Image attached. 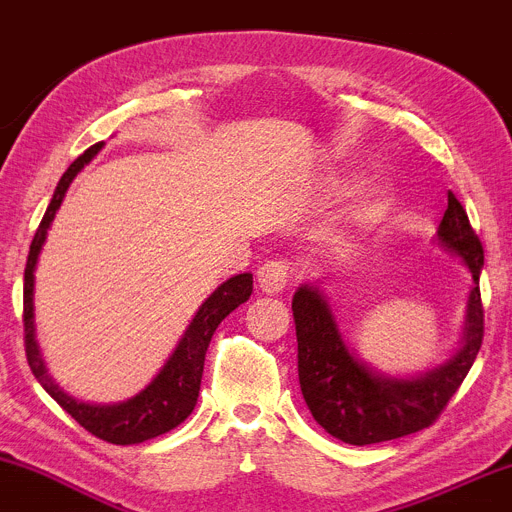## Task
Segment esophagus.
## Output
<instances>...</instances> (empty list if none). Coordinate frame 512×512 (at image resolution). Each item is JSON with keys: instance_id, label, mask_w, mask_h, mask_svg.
<instances>
[{"instance_id": "obj_1", "label": "esophagus", "mask_w": 512, "mask_h": 512, "mask_svg": "<svg viewBox=\"0 0 512 512\" xmlns=\"http://www.w3.org/2000/svg\"><path fill=\"white\" fill-rule=\"evenodd\" d=\"M257 284L264 293L274 296V293H281L289 284V262L284 260H269L264 262L257 272Z\"/></svg>"}]
</instances>
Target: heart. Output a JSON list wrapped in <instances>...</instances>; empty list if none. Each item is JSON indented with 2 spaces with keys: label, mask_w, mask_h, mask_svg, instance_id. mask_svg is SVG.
<instances>
[{
  "label": "heart",
  "mask_w": 512,
  "mask_h": 512,
  "mask_svg": "<svg viewBox=\"0 0 512 512\" xmlns=\"http://www.w3.org/2000/svg\"><path fill=\"white\" fill-rule=\"evenodd\" d=\"M390 209V195L383 185L368 187L366 195H363L361 209H358V219L363 223H378L383 221V216Z\"/></svg>",
  "instance_id": "heart-1"
}]
</instances>
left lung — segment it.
Returning <instances> with one entry per match:
<instances>
[{
    "label": "left lung",
    "mask_w": 512,
    "mask_h": 512,
    "mask_svg": "<svg viewBox=\"0 0 512 512\" xmlns=\"http://www.w3.org/2000/svg\"><path fill=\"white\" fill-rule=\"evenodd\" d=\"M438 243L472 274L467 322L457 354L416 378H392L358 361L339 332L337 317L317 286L303 284L293 296L298 337V380L313 419L349 445H370L428 428L467 378L484 339L479 274L484 248L469 226L467 211L448 192V209L438 226Z\"/></svg>",
    "instance_id": "obj_1"
}]
</instances>
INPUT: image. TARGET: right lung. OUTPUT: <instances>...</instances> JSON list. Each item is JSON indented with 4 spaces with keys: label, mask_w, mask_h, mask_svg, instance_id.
Wrapping results in <instances>:
<instances>
[{
    "label": "right lung",
    "mask_w": 512,
    "mask_h": 512,
    "mask_svg": "<svg viewBox=\"0 0 512 512\" xmlns=\"http://www.w3.org/2000/svg\"><path fill=\"white\" fill-rule=\"evenodd\" d=\"M101 146L103 142L93 144L91 149H86L84 154L67 168V173H64L62 180L57 182V190L50 199V207L45 211L38 231H35L31 252H28L26 274H23V339H26V358L35 380L45 387V392H48V395L55 399L74 421H79L88 433H93V436L101 440H108V443L132 445L161 436V433H168L170 428L182 424V421L192 414L199 397V385H202L204 356H207L211 337H214L216 327L221 325L223 317L233 313L240 303H245L250 298L252 274L245 272L231 276V279L223 281L219 289L211 293L207 301L202 303V308L197 310V315L192 317L190 327L182 334L180 344L175 346V351L170 354L166 366L158 370L156 378L151 380L139 395L117 404H88L67 395V392L52 380L48 368H45L38 339H35L33 272L40 250H43L45 236H48L50 223L55 219L64 195H67V187L72 185L76 173L101 151Z\"/></svg>",
    "instance_id": "1"
}]
</instances>
